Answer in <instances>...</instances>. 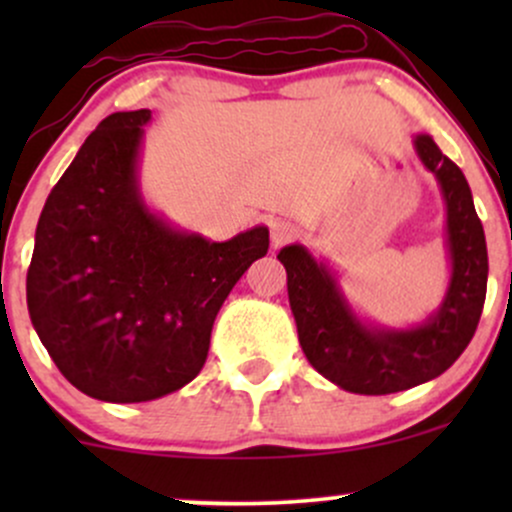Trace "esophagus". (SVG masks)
Segmentation results:
<instances>
[{"label": "esophagus", "mask_w": 512, "mask_h": 512, "mask_svg": "<svg viewBox=\"0 0 512 512\" xmlns=\"http://www.w3.org/2000/svg\"><path fill=\"white\" fill-rule=\"evenodd\" d=\"M269 236H272L274 248H281V245L291 243V240L298 236V228L293 226L291 221H274L272 223V231H269Z\"/></svg>", "instance_id": "obj_1"}]
</instances>
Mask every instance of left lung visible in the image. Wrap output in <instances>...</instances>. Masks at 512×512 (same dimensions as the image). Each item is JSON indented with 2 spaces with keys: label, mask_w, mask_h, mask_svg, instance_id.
<instances>
[{
  "label": "left lung",
  "mask_w": 512,
  "mask_h": 512,
  "mask_svg": "<svg viewBox=\"0 0 512 512\" xmlns=\"http://www.w3.org/2000/svg\"><path fill=\"white\" fill-rule=\"evenodd\" d=\"M414 151L431 170L445 204L448 289L419 325L390 327L356 313L325 257L293 243L279 250L298 342L322 378L356 395H390L438 378L472 342L489 279L484 226L464 173L431 134H414Z\"/></svg>",
  "instance_id": "1"
}]
</instances>
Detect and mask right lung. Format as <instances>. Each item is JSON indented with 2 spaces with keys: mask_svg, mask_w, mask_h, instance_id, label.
Here are the masks:
<instances>
[{
  "mask_svg": "<svg viewBox=\"0 0 512 512\" xmlns=\"http://www.w3.org/2000/svg\"><path fill=\"white\" fill-rule=\"evenodd\" d=\"M151 110L105 117L52 187L35 228L26 298L64 378L101 402H151L197 378L238 279L269 228L231 240L173 226L139 180Z\"/></svg>",
  "mask_w": 512,
  "mask_h": 512,
  "instance_id": "right-lung-1",
  "label": "right lung"
}]
</instances>
